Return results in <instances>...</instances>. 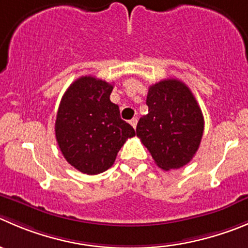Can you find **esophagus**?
<instances>
[{
	"label": "esophagus",
	"instance_id": "obj_1",
	"mask_svg": "<svg viewBox=\"0 0 248 248\" xmlns=\"http://www.w3.org/2000/svg\"><path fill=\"white\" fill-rule=\"evenodd\" d=\"M130 124H131V126L135 129L136 125H138V118H133V119L130 120Z\"/></svg>",
	"mask_w": 248,
	"mask_h": 248
}]
</instances>
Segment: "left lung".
Returning <instances> with one entry per match:
<instances>
[{"instance_id": "8db88e82", "label": "left lung", "mask_w": 248, "mask_h": 248, "mask_svg": "<svg viewBox=\"0 0 248 248\" xmlns=\"http://www.w3.org/2000/svg\"><path fill=\"white\" fill-rule=\"evenodd\" d=\"M148 113L140 118L136 135L163 170L186 166L196 155L203 135L202 110L191 90L178 79L150 86Z\"/></svg>"}]
</instances>
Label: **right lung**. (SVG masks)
Listing matches in <instances>:
<instances>
[{
	"mask_svg": "<svg viewBox=\"0 0 248 248\" xmlns=\"http://www.w3.org/2000/svg\"><path fill=\"white\" fill-rule=\"evenodd\" d=\"M113 85L95 77L75 80L61 100L55 124L58 146L70 166L89 175L113 166L126 139L135 136L110 102Z\"/></svg>",
	"mask_w": 248,
	"mask_h": 248,
	"instance_id": "obj_1",
	"label": "right lung"
}]
</instances>
